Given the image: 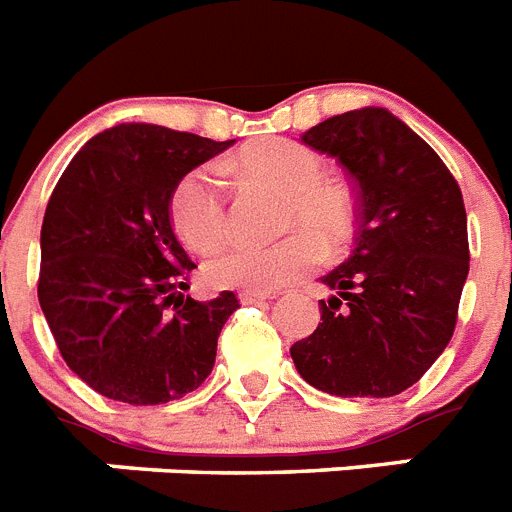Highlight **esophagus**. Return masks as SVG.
<instances>
[{
	"label": "esophagus",
	"mask_w": 512,
	"mask_h": 512,
	"mask_svg": "<svg viewBox=\"0 0 512 512\" xmlns=\"http://www.w3.org/2000/svg\"><path fill=\"white\" fill-rule=\"evenodd\" d=\"M273 291H257V289H244L239 291V302L242 304H255V302H265V299H273Z\"/></svg>",
	"instance_id": "1"
}]
</instances>
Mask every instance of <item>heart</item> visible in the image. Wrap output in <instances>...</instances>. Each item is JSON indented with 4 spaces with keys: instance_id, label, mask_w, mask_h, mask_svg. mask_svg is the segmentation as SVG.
<instances>
[{
    "instance_id": "heart-1",
    "label": "heart",
    "mask_w": 512,
    "mask_h": 512,
    "mask_svg": "<svg viewBox=\"0 0 512 512\" xmlns=\"http://www.w3.org/2000/svg\"><path fill=\"white\" fill-rule=\"evenodd\" d=\"M236 169L283 195L281 226L299 229L273 242H229L218 247L205 260L210 283L226 289H281L320 263V244L338 249L354 234V197L343 184L322 179L325 163L307 145L286 137H265L236 156ZM171 221L179 239L195 252H205L226 234V190L218 166L203 163L179 179L171 195Z\"/></svg>"
}]
</instances>
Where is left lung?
Returning <instances> with one entry per match:
<instances>
[{"instance_id": "obj_1", "label": "left lung", "mask_w": 512, "mask_h": 512, "mask_svg": "<svg viewBox=\"0 0 512 512\" xmlns=\"http://www.w3.org/2000/svg\"><path fill=\"white\" fill-rule=\"evenodd\" d=\"M354 179L359 231L320 281V325L291 346L296 372L338 398L411 388L453 338L468 276L463 195L409 124L380 106L330 117L299 137Z\"/></svg>"}]
</instances>
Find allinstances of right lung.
Listing matches in <instances>:
<instances>
[{
    "label": "right lung",
    "mask_w": 512,
    "mask_h": 512,
    "mask_svg": "<svg viewBox=\"0 0 512 512\" xmlns=\"http://www.w3.org/2000/svg\"><path fill=\"white\" fill-rule=\"evenodd\" d=\"M234 140L117 124L64 169L41 226L38 302L62 359L111 401L156 406L205 382L239 302L184 296L197 268L171 226L187 171Z\"/></svg>",
    "instance_id": "1"
}]
</instances>
